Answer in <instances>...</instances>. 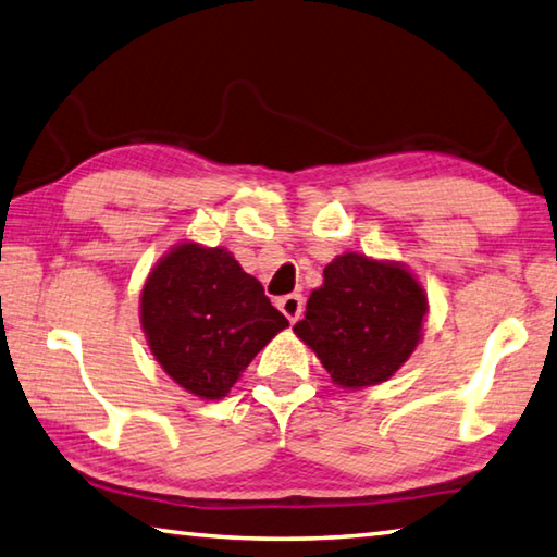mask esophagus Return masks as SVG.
I'll list each match as a JSON object with an SVG mask.
<instances>
[{
    "label": "esophagus",
    "instance_id": "34e87169",
    "mask_svg": "<svg viewBox=\"0 0 557 557\" xmlns=\"http://www.w3.org/2000/svg\"><path fill=\"white\" fill-rule=\"evenodd\" d=\"M277 307L289 319V323H295L301 317V309H305V297H301V295H285V297L277 299Z\"/></svg>",
    "mask_w": 557,
    "mask_h": 557
}]
</instances>
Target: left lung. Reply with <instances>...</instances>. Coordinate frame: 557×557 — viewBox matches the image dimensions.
Returning <instances> with one entry per match:
<instances>
[{
    "instance_id": "8db88e82",
    "label": "left lung",
    "mask_w": 557,
    "mask_h": 557,
    "mask_svg": "<svg viewBox=\"0 0 557 557\" xmlns=\"http://www.w3.org/2000/svg\"><path fill=\"white\" fill-rule=\"evenodd\" d=\"M426 311V295L407 270L346 252L323 268L295 333L333 382L358 389L389 380L409 360Z\"/></svg>"
}]
</instances>
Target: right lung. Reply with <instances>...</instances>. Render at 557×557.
<instances>
[{
    "label": "right lung",
    "instance_id": "add662e5",
    "mask_svg": "<svg viewBox=\"0 0 557 557\" xmlns=\"http://www.w3.org/2000/svg\"><path fill=\"white\" fill-rule=\"evenodd\" d=\"M140 323L156 360L201 399L226 397L289 321L224 248L182 244L150 272Z\"/></svg>",
    "mask_w": 557,
    "mask_h": 557
}]
</instances>
